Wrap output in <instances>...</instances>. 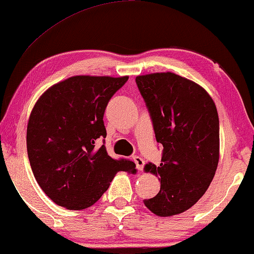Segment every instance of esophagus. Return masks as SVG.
I'll return each mask as SVG.
<instances>
[{
    "instance_id": "1",
    "label": "esophagus",
    "mask_w": 254,
    "mask_h": 254,
    "mask_svg": "<svg viewBox=\"0 0 254 254\" xmlns=\"http://www.w3.org/2000/svg\"><path fill=\"white\" fill-rule=\"evenodd\" d=\"M133 161L135 162L137 170H142V169H143V167H144V160H143L142 158L139 157V156H134V157H133Z\"/></svg>"
}]
</instances>
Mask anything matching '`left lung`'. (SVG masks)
<instances>
[{
  "label": "left lung",
  "mask_w": 254,
  "mask_h": 254,
  "mask_svg": "<svg viewBox=\"0 0 254 254\" xmlns=\"http://www.w3.org/2000/svg\"><path fill=\"white\" fill-rule=\"evenodd\" d=\"M135 83L160 143V166L144 170L160 180V191L144 199L158 216L190 208L207 190L220 157V121L215 103L194 81L174 72L137 76Z\"/></svg>",
  "instance_id": "8db88e82"
}]
</instances>
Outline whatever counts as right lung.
<instances>
[{"label":"right lung","instance_id":"add662e5","mask_svg":"<svg viewBox=\"0 0 254 254\" xmlns=\"http://www.w3.org/2000/svg\"><path fill=\"white\" fill-rule=\"evenodd\" d=\"M128 79L74 76L42 94L30 115L27 150L42 190L68 209L91 207L119 171L135 174V163L113 159L105 148L104 112ZM103 145L96 147L98 138Z\"/></svg>","mask_w":254,"mask_h":254}]
</instances>
